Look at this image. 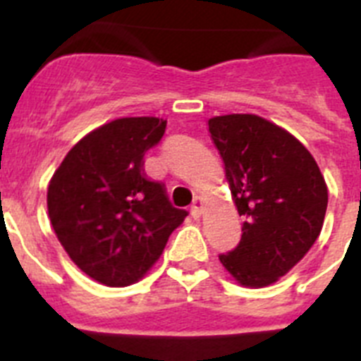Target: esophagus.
Returning <instances> with one entry per match:
<instances>
[{"instance_id": "34e87169", "label": "esophagus", "mask_w": 361, "mask_h": 361, "mask_svg": "<svg viewBox=\"0 0 361 361\" xmlns=\"http://www.w3.org/2000/svg\"><path fill=\"white\" fill-rule=\"evenodd\" d=\"M202 209H204V200L200 199V197H195V199H193V204H191V215H193V219H200Z\"/></svg>"}]
</instances>
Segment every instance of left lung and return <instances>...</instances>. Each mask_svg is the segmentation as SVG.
I'll return each instance as SVG.
<instances>
[{
  "label": "left lung",
  "instance_id": "8db88e82",
  "mask_svg": "<svg viewBox=\"0 0 361 361\" xmlns=\"http://www.w3.org/2000/svg\"><path fill=\"white\" fill-rule=\"evenodd\" d=\"M242 222L238 245L219 260L244 288L288 275L322 231L327 184L309 149L279 124L255 114L208 121Z\"/></svg>",
  "mask_w": 361,
  "mask_h": 361
}]
</instances>
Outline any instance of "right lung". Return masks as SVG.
I'll list each match as a JSON object with an SVG mask.
<instances>
[{
    "mask_svg": "<svg viewBox=\"0 0 361 361\" xmlns=\"http://www.w3.org/2000/svg\"><path fill=\"white\" fill-rule=\"evenodd\" d=\"M159 117H121L86 133L57 166L47 191L57 240L79 269L108 288L139 282L188 215L142 171L164 135Z\"/></svg>",
    "mask_w": 361,
    "mask_h": 361,
    "instance_id": "right-lung-1",
    "label": "right lung"
}]
</instances>
